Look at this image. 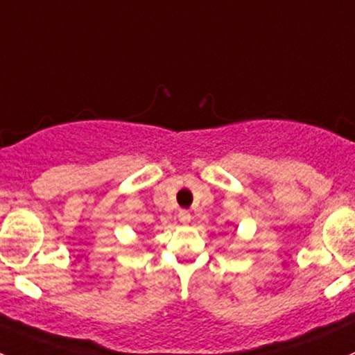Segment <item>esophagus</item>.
I'll use <instances>...</instances> for the list:
<instances>
[{"label":"esophagus","mask_w":355,"mask_h":355,"mask_svg":"<svg viewBox=\"0 0 355 355\" xmlns=\"http://www.w3.org/2000/svg\"><path fill=\"white\" fill-rule=\"evenodd\" d=\"M178 218L179 222H182V224H189V222H191V214H189L188 210H179Z\"/></svg>","instance_id":"obj_1"}]
</instances>
